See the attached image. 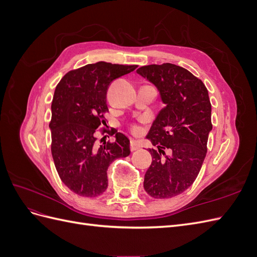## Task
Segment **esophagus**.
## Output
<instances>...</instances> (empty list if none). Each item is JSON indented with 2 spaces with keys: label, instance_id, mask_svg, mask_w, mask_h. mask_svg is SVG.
<instances>
[{
  "label": "esophagus",
  "instance_id": "34e87169",
  "mask_svg": "<svg viewBox=\"0 0 257 257\" xmlns=\"http://www.w3.org/2000/svg\"><path fill=\"white\" fill-rule=\"evenodd\" d=\"M141 144H139L137 141H131V150L132 151H136L138 149H141Z\"/></svg>",
  "mask_w": 257,
  "mask_h": 257
}]
</instances>
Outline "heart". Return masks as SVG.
I'll return each mask as SVG.
<instances>
[{
    "label": "heart",
    "mask_w": 257,
    "mask_h": 257,
    "mask_svg": "<svg viewBox=\"0 0 257 257\" xmlns=\"http://www.w3.org/2000/svg\"><path fill=\"white\" fill-rule=\"evenodd\" d=\"M132 131H133L134 134H141L142 133V128L138 125H133L132 126Z\"/></svg>",
    "instance_id": "heart-1"
}]
</instances>
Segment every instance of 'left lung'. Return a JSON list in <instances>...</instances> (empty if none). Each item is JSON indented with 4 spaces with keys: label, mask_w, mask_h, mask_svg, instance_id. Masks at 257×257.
Wrapping results in <instances>:
<instances>
[{
    "label": "left lung",
    "mask_w": 257,
    "mask_h": 257,
    "mask_svg": "<svg viewBox=\"0 0 257 257\" xmlns=\"http://www.w3.org/2000/svg\"><path fill=\"white\" fill-rule=\"evenodd\" d=\"M137 73L155 84L166 105L147 136L158 149H149L152 163L144 188L151 197L170 198L190 188L206 158L212 130L208 90L188 69L172 63L142 66Z\"/></svg>",
    "instance_id": "left-lung-1"
}]
</instances>
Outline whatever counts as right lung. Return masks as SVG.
Returning <instances> with one entry per match:
<instances>
[{
    "label": "right lung",
    "mask_w": 257,
    "mask_h": 257,
    "mask_svg": "<svg viewBox=\"0 0 257 257\" xmlns=\"http://www.w3.org/2000/svg\"><path fill=\"white\" fill-rule=\"evenodd\" d=\"M136 67L100 61L72 69L57 84L49 123L51 154L62 182L80 196L103 194L108 186V166L131 153L125 135L97 128L105 125V113L109 111V84ZM96 131L115 135L116 141L97 145Z\"/></svg>",
    "instance_id": "1"
}]
</instances>
